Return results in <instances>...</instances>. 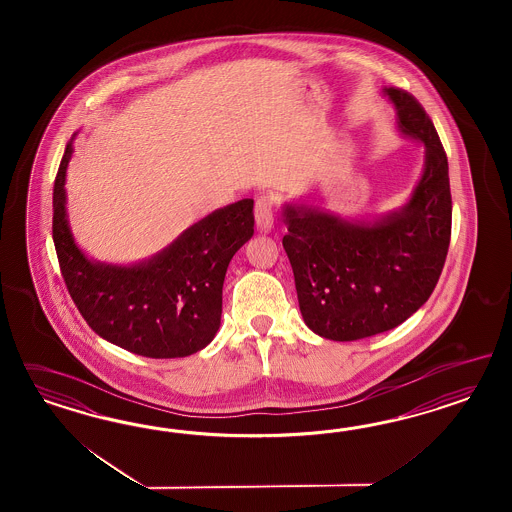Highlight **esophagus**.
Wrapping results in <instances>:
<instances>
[{
	"instance_id": "1",
	"label": "esophagus",
	"mask_w": 512,
	"mask_h": 512,
	"mask_svg": "<svg viewBox=\"0 0 512 512\" xmlns=\"http://www.w3.org/2000/svg\"><path fill=\"white\" fill-rule=\"evenodd\" d=\"M274 225V212H272V199L270 197H259L255 204V227L259 233H270Z\"/></svg>"
}]
</instances>
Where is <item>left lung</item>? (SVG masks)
I'll return each instance as SVG.
<instances>
[{
    "instance_id": "8db88e82",
    "label": "left lung",
    "mask_w": 512,
    "mask_h": 512,
    "mask_svg": "<svg viewBox=\"0 0 512 512\" xmlns=\"http://www.w3.org/2000/svg\"><path fill=\"white\" fill-rule=\"evenodd\" d=\"M383 95L398 131L424 146L409 201L370 219L300 202L281 208L300 313L326 340H362L402 325L434 293L449 251V163L439 135L411 93L383 88Z\"/></svg>"
}]
</instances>
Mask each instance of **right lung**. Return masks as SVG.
<instances>
[{
	"label": "right lung",
	"mask_w": 512,
	"mask_h": 512,
	"mask_svg": "<svg viewBox=\"0 0 512 512\" xmlns=\"http://www.w3.org/2000/svg\"><path fill=\"white\" fill-rule=\"evenodd\" d=\"M73 139L54 182L52 238L65 285L93 332L148 358L189 357L216 338L223 281L234 253L253 236V201L202 217L150 259L112 264L90 259L67 216L65 176Z\"/></svg>",
	"instance_id": "add662e5"
}]
</instances>
